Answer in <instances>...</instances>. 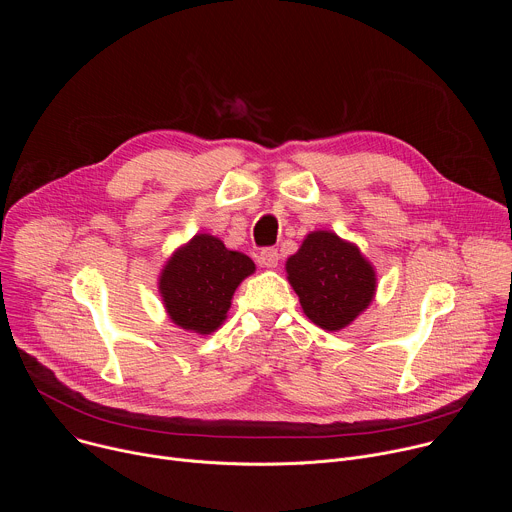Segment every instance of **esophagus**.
<instances>
[{
	"mask_svg": "<svg viewBox=\"0 0 512 512\" xmlns=\"http://www.w3.org/2000/svg\"><path fill=\"white\" fill-rule=\"evenodd\" d=\"M259 263H261L263 267H267V269L277 267V263H279V253H277V249H273V247L263 249L261 255H259Z\"/></svg>",
	"mask_w": 512,
	"mask_h": 512,
	"instance_id": "obj_1",
	"label": "esophagus"
}]
</instances>
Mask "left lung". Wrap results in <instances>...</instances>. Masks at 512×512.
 I'll use <instances>...</instances> for the list:
<instances>
[{"label": "left lung", "instance_id": "1", "mask_svg": "<svg viewBox=\"0 0 512 512\" xmlns=\"http://www.w3.org/2000/svg\"><path fill=\"white\" fill-rule=\"evenodd\" d=\"M285 271L304 314L328 332L352 324L377 294L375 265L332 231H312L287 257Z\"/></svg>", "mask_w": 512, "mask_h": 512}]
</instances>
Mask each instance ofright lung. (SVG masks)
<instances>
[{
    "instance_id": "add662e5",
    "label": "right lung",
    "mask_w": 512,
    "mask_h": 512,
    "mask_svg": "<svg viewBox=\"0 0 512 512\" xmlns=\"http://www.w3.org/2000/svg\"><path fill=\"white\" fill-rule=\"evenodd\" d=\"M251 273V257L227 249L214 235L198 233L164 263L158 291L176 326L206 336L227 320L235 289Z\"/></svg>"
}]
</instances>
